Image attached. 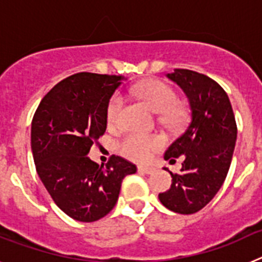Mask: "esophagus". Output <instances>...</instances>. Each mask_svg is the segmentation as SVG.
I'll use <instances>...</instances> for the list:
<instances>
[{
  "label": "esophagus",
  "mask_w": 262,
  "mask_h": 262,
  "mask_svg": "<svg viewBox=\"0 0 262 262\" xmlns=\"http://www.w3.org/2000/svg\"><path fill=\"white\" fill-rule=\"evenodd\" d=\"M138 170L140 173H144V174H151L155 172L154 166H147V165H139Z\"/></svg>",
  "instance_id": "34e87169"
}]
</instances>
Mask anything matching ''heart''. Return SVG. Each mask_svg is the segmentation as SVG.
Here are the masks:
<instances>
[{"label": "heart", "mask_w": 262, "mask_h": 262, "mask_svg": "<svg viewBox=\"0 0 262 262\" xmlns=\"http://www.w3.org/2000/svg\"><path fill=\"white\" fill-rule=\"evenodd\" d=\"M134 94L144 101L156 113H161V120L166 124L181 123L184 110L177 102V94L166 82L161 80H145L131 89ZM123 106V97L115 93L108 99L106 107V119L108 124H115L119 120L120 110ZM165 140L157 134L128 133L118 142V151L123 156L135 161H147L156 151L161 149Z\"/></svg>", "instance_id": "1"}]
</instances>
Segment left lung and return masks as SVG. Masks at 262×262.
<instances>
[{
  "label": "left lung",
  "instance_id": "left-lung-1",
  "mask_svg": "<svg viewBox=\"0 0 262 262\" xmlns=\"http://www.w3.org/2000/svg\"><path fill=\"white\" fill-rule=\"evenodd\" d=\"M166 76L186 93L190 120L164 155L170 163L178 156L185 160L181 172H169L172 185L159 200L178 214H194L214 198L226 180L237 126L230 98L216 81L190 69L177 68Z\"/></svg>",
  "mask_w": 262,
  "mask_h": 262
}]
</instances>
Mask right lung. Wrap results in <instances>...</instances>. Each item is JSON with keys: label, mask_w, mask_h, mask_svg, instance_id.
Wrapping results in <instances>:
<instances>
[{"label": "right lung", "mask_w": 262, "mask_h": 262, "mask_svg": "<svg viewBox=\"0 0 262 262\" xmlns=\"http://www.w3.org/2000/svg\"><path fill=\"white\" fill-rule=\"evenodd\" d=\"M122 76L80 72L43 97L31 123L35 168L53 202L78 222H96L114 209L122 180L136 165L113 156L106 168L88 157L106 131V107Z\"/></svg>", "instance_id": "right-lung-1"}]
</instances>
